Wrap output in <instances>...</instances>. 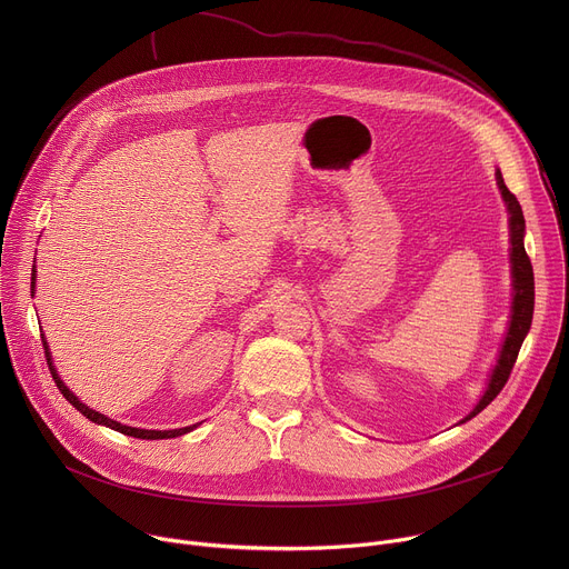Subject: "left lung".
Listing matches in <instances>:
<instances>
[{
    "instance_id": "1",
    "label": "left lung",
    "mask_w": 569,
    "mask_h": 569,
    "mask_svg": "<svg viewBox=\"0 0 569 569\" xmlns=\"http://www.w3.org/2000/svg\"><path fill=\"white\" fill-rule=\"evenodd\" d=\"M496 182L498 189L502 193V200L507 204V213H509V259H511V317H509V329L505 336V342L500 347L496 367L489 373V382H486L483 393L479 396L475 408L459 421L466 423L472 417H477L486 405H489L507 385L509 373L516 365L518 351L531 329V319H533V270H531V261L525 252V216H522V207L518 202V198L507 189L505 178L500 173V169L496 171Z\"/></svg>"
}]
</instances>
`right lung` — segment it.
<instances>
[{"label": "right lung", "mask_w": 569, "mask_h": 569, "mask_svg": "<svg viewBox=\"0 0 569 569\" xmlns=\"http://www.w3.org/2000/svg\"><path fill=\"white\" fill-rule=\"evenodd\" d=\"M33 292H36V266H33V270H31V297H33ZM42 345H44V356H47L49 371H51V376H53V380H56L60 393L73 405V408H76L80 415H83L86 419H90L92 423L106 426V428H110V430H117V432L128 435V437H134V439H173V437H182V435H187V432H191V430L198 428V426H187V428H176V430H143V428L123 426V423H119V421H114V419H110V417H106V415H101V412L88 408V405H86L83 400H80V398L62 382L60 373L56 371V365H53V358H51V351H49V342H47L44 338H42Z\"/></svg>", "instance_id": "1"}]
</instances>
